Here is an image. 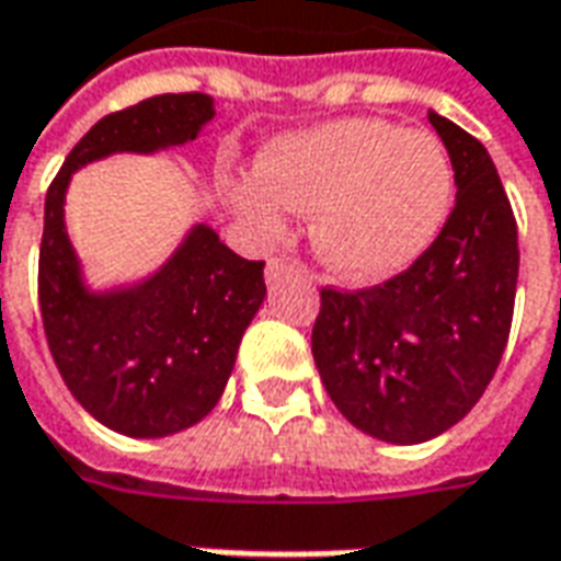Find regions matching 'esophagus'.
Instances as JSON below:
<instances>
[{"label":"esophagus","mask_w":561,"mask_h":561,"mask_svg":"<svg viewBox=\"0 0 561 561\" xmlns=\"http://www.w3.org/2000/svg\"><path fill=\"white\" fill-rule=\"evenodd\" d=\"M300 264L294 261V257H285V255H276V257H270L267 261V279L270 282H276L279 276H285V273H300Z\"/></svg>","instance_id":"1"}]
</instances>
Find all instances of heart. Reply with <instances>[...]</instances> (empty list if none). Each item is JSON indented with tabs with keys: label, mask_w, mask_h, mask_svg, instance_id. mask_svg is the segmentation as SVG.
<instances>
[{
	"label": "heart",
	"mask_w": 561,
	"mask_h": 561,
	"mask_svg": "<svg viewBox=\"0 0 561 561\" xmlns=\"http://www.w3.org/2000/svg\"><path fill=\"white\" fill-rule=\"evenodd\" d=\"M454 171L426 131L385 119H340L273 140L255 180L231 188L233 207L257 233H279L285 209L312 213V243L345 279L400 273L445 225Z\"/></svg>",
	"instance_id": "1"
}]
</instances>
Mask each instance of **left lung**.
Masks as SVG:
<instances>
[{
	"label": "left lung",
	"instance_id": "obj_1",
	"mask_svg": "<svg viewBox=\"0 0 561 561\" xmlns=\"http://www.w3.org/2000/svg\"><path fill=\"white\" fill-rule=\"evenodd\" d=\"M457 201L412 267L373 288H321L312 357L348 421L393 445L435 438L495 376L517 297V219L490 152L430 114Z\"/></svg>",
	"mask_w": 561,
	"mask_h": 561
}]
</instances>
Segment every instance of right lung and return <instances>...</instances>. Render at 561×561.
I'll return each instance as SVG.
<instances>
[{
	"mask_svg": "<svg viewBox=\"0 0 561 561\" xmlns=\"http://www.w3.org/2000/svg\"><path fill=\"white\" fill-rule=\"evenodd\" d=\"M207 119L213 99L204 92L152 95L102 116L68 152L44 201L38 306L54 364L95 421L135 438L180 433L213 412L264 304V261H245L197 225L149 282L90 294L68 243L62 201L80 164L185 144Z\"/></svg>",
	"mask_w": 561,
	"mask_h": 561,
	"instance_id": "obj_1",
	"label": "right lung"
}]
</instances>
